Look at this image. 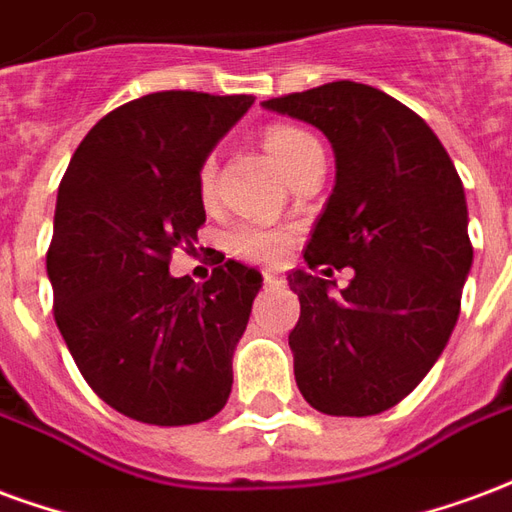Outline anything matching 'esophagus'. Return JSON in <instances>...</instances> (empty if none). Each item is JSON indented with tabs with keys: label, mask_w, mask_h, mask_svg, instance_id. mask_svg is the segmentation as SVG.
<instances>
[{
	"label": "esophagus",
	"mask_w": 512,
	"mask_h": 512,
	"mask_svg": "<svg viewBox=\"0 0 512 512\" xmlns=\"http://www.w3.org/2000/svg\"><path fill=\"white\" fill-rule=\"evenodd\" d=\"M281 278L278 275H270V272H264V286H281Z\"/></svg>",
	"instance_id": "1"
}]
</instances>
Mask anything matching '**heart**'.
I'll use <instances>...</instances> for the list:
<instances>
[{
	"label": "heart",
	"instance_id": "1",
	"mask_svg": "<svg viewBox=\"0 0 512 512\" xmlns=\"http://www.w3.org/2000/svg\"><path fill=\"white\" fill-rule=\"evenodd\" d=\"M261 144L267 149L272 163L292 179L297 171L316 155H322V144L308 133V130L297 128V125H267L261 133ZM199 193L201 199L210 201L215 193V160L207 158L199 169ZM294 231L278 229V226H267V223H240L229 231V251L237 259L253 261V264H264L272 267L283 259L286 248L292 245Z\"/></svg>",
	"mask_w": 512,
	"mask_h": 512
}]
</instances>
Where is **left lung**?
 <instances>
[{
    "label": "left lung",
    "mask_w": 512,
    "mask_h": 512,
    "mask_svg": "<svg viewBox=\"0 0 512 512\" xmlns=\"http://www.w3.org/2000/svg\"><path fill=\"white\" fill-rule=\"evenodd\" d=\"M261 106L330 138L335 188L302 253L327 278L354 270L341 294L311 272L289 275L297 387L324 414H379L423 382L458 322L472 267L461 177L425 119L368 84L333 81Z\"/></svg>",
    "instance_id": "1"
}]
</instances>
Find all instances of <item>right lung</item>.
<instances>
[{"label":"right lung","instance_id":"obj_1","mask_svg":"<svg viewBox=\"0 0 512 512\" xmlns=\"http://www.w3.org/2000/svg\"><path fill=\"white\" fill-rule=\"evenodd\" d=\"M251 95L152 92L108 111L59 182L46 270L54 319L87 384L138 423L210 420L261 272L218 259L210 281L169 272L204 226L199 169Z\"/></svg>","mask_w":512,"mask_h":512}]
</instances>
